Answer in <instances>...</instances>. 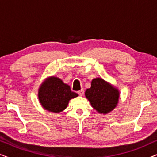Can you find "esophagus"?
I'll return each mask as SVG.
<instances>
[{"mask_svg": "<svg viewBox=\"0 0 157 157\" xmlns=\"http://www.w3.org/2000/svg\"><path fill=\"white\" fill-rule=\"evenodd\" d=\"M83 93H84V90L83 89H81L80 91H78V94H79V96H83Z\"/></svg>", "mask_w": 157, "mask_h": 157, "instance_id": "esophagus-1", "label": "esophagus"}]
</instances>
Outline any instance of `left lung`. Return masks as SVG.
I'll use <instances>...</instances> for the list:
<instances>
[{
  "label": "left lung",
  "mask_w": 157,
  "mask_h": 157,
  "mask_svg": "<svg viewBox=\"0 0 157 157\" xmlns=\"http://www.w3.org/2000/svg\"><path fill=\"white\" fill-rule=\"evenodd\" d=\"M91 106L101 114H107L117 106L120 92L114 86L102 78L92 79L91 87L85 91Z\"/></svg>",
  "instance_id": "left-lung-1"
}]
</instances>
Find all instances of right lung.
Listing matches in <instances>:
<instances>
[{
    "mask_svg": "<svg viewBox=\"0 0 157 157\" xmlns=\"http://www.w3.org/2000/svg\"><path fill=\"white\" fill-rule=\"evenodd\" d=\"M78 96V94L71 90L69 86L53 76L45 79L38 91V100L43 108L56 113L65 110L69 101Z\"/></svg>",
    "mask_w": 157,
    "mask_h": 157,
    "instance_id": "add662e5",
    "label": "right lung"
}]
</instances>
